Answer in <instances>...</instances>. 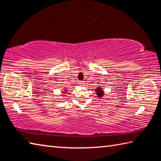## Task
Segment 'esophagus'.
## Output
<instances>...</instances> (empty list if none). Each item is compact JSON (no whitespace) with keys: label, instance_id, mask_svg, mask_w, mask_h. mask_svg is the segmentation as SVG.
Masks as SVG:
<instances>
[{"label":"esophagus","instance_id":"esophagus-1","mask_svg":"<svg viewBox=\"0 0 161 161\" xmlns=\"http://www.w3.org/2000/svg\"><path fill=\"white\" fill-rule=\"evenodd\" d=\"M79 84H80L81 86H84V81H80V82H79Z\"/></svg>","mask_w":161,"mask_h":161}]
</instances>
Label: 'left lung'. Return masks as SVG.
<instances>
[{"label":"left lung","instance_id":"8db88e82","mask_svg":"<svg viewBox=\"0 0 161 161\" xmlns=\"http://www.w3.org/2000/svg\"><path fill=\"white\" fill-rule=\"evenodd\" d=\"M95 92H96L97 94V97H103V91L102 90V89L101 88V86H98V88L96 89V91H95Z\"/></svg>","mask_w":161,"mask_h":161}]
</instances>
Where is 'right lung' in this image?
<instances>
[{
  "label": "right lung",
  "instance_id": "right-lung-1",
  "mask_svg": "<svg viewBox=\"0 0 161 161\" xmlns=\"http://www.w3.org/2000/svg\"><path fill=\"white\" fill-rule=\"evenodd\" d=\"M65 92H66V91H64V92H62V94H66V93H65Z\"/></svg>",
  "mask_w": 161,
  "mask_h": 161
}]
</instances>
